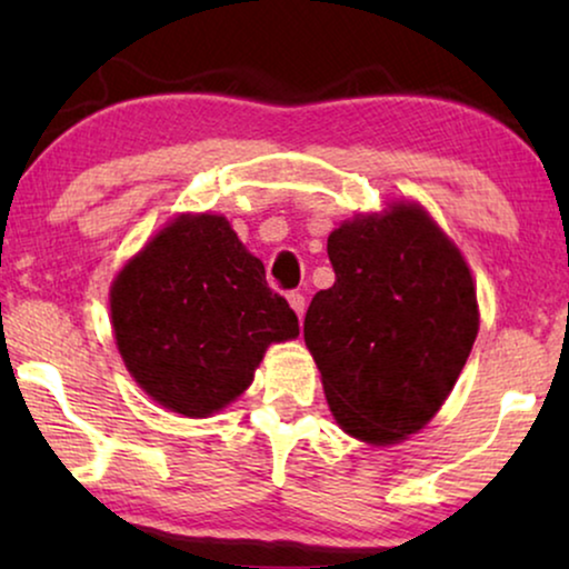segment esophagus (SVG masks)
<instances>
[{
    "label": "esophagus",
    "instance_id": "esophagus-1",
    "mask_svg": "<svg viewBox=\"0 0 569 569\" xmlns=\"http://www.w3.org/2000/svg\"><path fill=\"white\" fill-rule=\"evenodd\" d=\"M287 300H290L292 310H295V313H298V318L302 321V318H306V295H302V292H290V295H287Z\"/></svg>",
    "mask_w": 569,
    "mask_h": 569
}]
</instances>
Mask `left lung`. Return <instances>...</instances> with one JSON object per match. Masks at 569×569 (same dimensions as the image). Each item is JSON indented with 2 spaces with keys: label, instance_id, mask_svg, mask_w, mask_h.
Here are the masks:
<instances>
[{
  "label": "left lung",
  "instance_id": "8db88e82",
  "mask_svg": "<svg viewBox=\"0 0 569 569\" xmlns=\"http://www.w3.org/2000/svg\"><path fill=\"white\" fill-rule=\"evenodd\" d=\"M337 274L306 313V345L341 430L388 446L430 422L479 331L458 248L415 204L329 236Z\"/></svg>",
  "mask_w": 569,
  "mask_h": 569
}]
</instances>
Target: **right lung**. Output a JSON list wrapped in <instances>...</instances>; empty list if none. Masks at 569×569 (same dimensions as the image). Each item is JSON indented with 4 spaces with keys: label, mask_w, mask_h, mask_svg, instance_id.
I'll return each instance as SVG.
<instances>
[{
    "label": "right lung",
    "mask_w": 569,
    "mask_h": 569,
    "mask_svg": "<svg viewBox=\"0 0 569 569\" xmlns=\"http://www.w3.org/2000/svg\"><path fill=\"white\" fill-rule=\"evenodd\" d=\"M119 352L162 407L209 417L251 386L271 341L300 333L263 263L220 214H181L111 287Z\"/></svg>",
    "instance_id": "right-lung-1"
}]
</instances>
